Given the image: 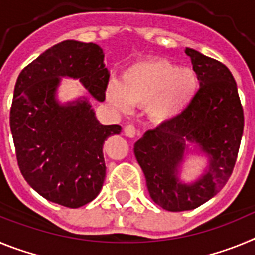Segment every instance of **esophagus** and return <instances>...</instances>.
I'll return each mask as SVG.
<instances>
[{"label": "esophagus", "instance_id": "1", "mask_svg": "<svg viewBox=\"0 0 255 255\" xmlns=\"http://www.w3.org/2000/svg\"><path fill=\"white\" fill-rule=\"evenodd\" d=\"M124 134L128 136V138H135V135H136V129H135V126L132 124H129V125H126L124 128Z\"/></svg>", "mask_w": 255, "mask_h": 255}]
</instances>
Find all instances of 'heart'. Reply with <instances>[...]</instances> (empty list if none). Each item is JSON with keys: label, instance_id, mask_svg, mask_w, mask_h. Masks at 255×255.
<instances>
[{"label": "heart", "instance_id": "1", "mask_svg": "<svg viewBox=\"0 0 255 255\" xmlns=\"http://www.w3.org/2000/svg\"><path fill=\"white\" fill-rule=\"evenodd\" d=\"M198 89L199 78L194 70L154 58L130 65L121 82L111 80L106 88V98L124 112L135 105H147L153 121L167 123L191 105Z\"/></svg>", "mask_w": 255, "mask_h": 255}]
</instances>
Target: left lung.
<instances>
[{
  "label": "left lung",
  "instance_id": "left-lung-1",
  "mask_svg": "<svg viewBox=\"0 0 255 255\" xmlns=\"http://www.w3.org/2000/svg\"><path fill=\"white\" fill-rule=\"evenodd\" d=\"M199 89L191 105L173 120L148 130L134 145L149 195L166 211L194 209L215 197L233 173L244 130V112L235 79L220 61L186 48ZM209 157V168L189 184L178 179L187 144Z\"/></svg>",
  "mask_w": 255,
  "mask_h": 255
}]
</instances>
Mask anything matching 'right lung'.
Segmentation results:
<instances>
[{
    "instance_id": "right-lung-1",
    "label": "right lung",
    "mask_w": 255,
    "mask_h": 255,
    "mask_svg": "<svg viewBox=\"0 0 255 255\" xmlns=\"http://www.w3.org/2000/svg\"><path fill=\"white\" fill-rule=\"evenodd\" d=\"M98 44L64 40L24 67L15 84L10 128L21 175L49 202L79 208L100 194L106 177L103 143L120 125H102L83 97L61 105V78L79 79L105 101L110 73Z\"/></svg>"
}]
</instances>
